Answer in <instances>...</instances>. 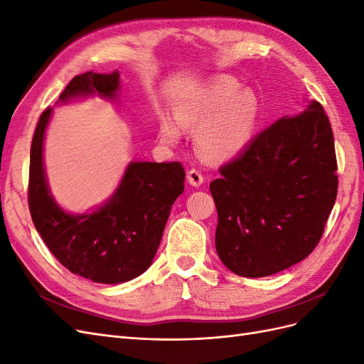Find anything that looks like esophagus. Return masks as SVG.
Listing matches in <instances>:
<instances>
[{
	"label": "esophagus",
	"mask_w": 364,
	"mask_h": 364,
	"mask_svg": "<svg viewBox=\"0 0 364 364\" xmlns=\"http://www.w3.org/2000/svg\"><path fill=\"white\" fill-rule=\"evenodd\" d=\"M186 179H188V182L193 185V186H200L203 182H205V178L200 170L197 168H191L188 170V173H186Z\"/></svg>",
	"instance_id": "34e87169"
}]
</instances>
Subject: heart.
Segmentation results:
<instances>
[{"mask_svg": "<svg viewBox=\"0 0 364 364\" xmlns=\"http://www.w3.org/2000/svg\"><path fill=\"white\" fill-rule=\"evenodd\" d=\"M171 118L159 121V139L174 146L181 129H197L196 147L208 161H228L252 141L259 119V100L249 90L241 91L230 79H217L182 97Z\"/></svg>", "mask_w": 364, "mask_h": 364, "instance_id": "heart-1", "label": "heart"}]
</instances>
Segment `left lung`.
Segmentation results:
<instances>
[{"instance_id":"8db88e82","label":"left lung","mask_w":364,"mask_h":364,"mask_svg":"<svg viewBox=\"0 0 364 364\" xmlns=\"http://www.w3.org/2000/svg\"><path fill=\"white\" fill-rule=\"evenodd\" d=\"M209 190L215 249L240 277L262 278L306 258L336 203L334 134L321 103L284 117L253 138Z\"/></svg>"}]
</instances>
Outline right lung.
Listing matches in <instances>:
<instances>
[{
  "instance_id": "obj_1",
  "label": "right lung",
  "mask_w": 364,
  "mask_h": 364,
  "mask_svg": "<svg viewBox=\"0 0 364 364\" xmlns=\"http://www.w3.org/2000/svg\"><path fill=\"white\" fill-rule=\"evenodd\" d=\"M118 73L75 75L59 100L98 92L114 98ZM51 115L39 117L30 149L28 208L35 228L56 259L71 273L102 284H119L146 272L159 247L174 200L183 193L181 162H132L117 193L92 214L70 215L54 203L42 165L43 134Z\"/></svg>"
}]
</instances>
